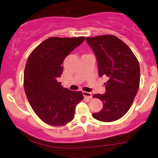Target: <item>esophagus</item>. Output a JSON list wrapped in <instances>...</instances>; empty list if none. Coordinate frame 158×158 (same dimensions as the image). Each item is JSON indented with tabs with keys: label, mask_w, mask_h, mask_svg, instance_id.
<instances>
[{
	"label": "esophagus",
	"mask_w": 158,
	"mask_h": 158,
	"mask_svg": "<svg viewBox=\"0 0 158 158\" xmlns=\"http://www.w3.org/2000/svg\"><path fill=\"white\" fill-rule=\"evenodd\" d=\"M83 94L84 97H86L88 98H92V92H83Z\"/></svg>",
	"instance_id": "1"
}]
</instances>
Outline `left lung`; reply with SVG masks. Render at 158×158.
Listing matches in <instances>:
<instances>
[{
    "instance_id": "obj_1",
    "label": "left lung",
    "mask_w": 158,
    "mask_h": 158,
    "mask_svg": "<svg viewBox=\"0 0 158 158\" xmlns=\"http://www.w3.org/2000/svg\"><path fill=\"white\" fill-rule=\"evenodd\" d=\"M86 40L97 57L98 75L108 78L104 83L106 93L93 95L103 106L92 117L100 121H115L129 111L138 91V60L130 48L114 35H99Z\"/></svg>"
}]
</instances>
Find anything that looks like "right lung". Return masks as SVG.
Returning a JSON list of instances; mask_svg holds the SVG:
<instances>
[{"mask_svg": "<svg viewBox=\"0 0 158 158\" xmlns=\"http://www.w3.org/2000/svg\"><path fill=\"white\" fill-rule=\"evenodd\" d=\"M80 38L52 37L31 52L24 70L23 87L29 104L44 123L61 127L71 122L82 92L70 91L57 81L64 59L84 40Z\"/></svg>", "mask_w": 158, "mask_h": 158, "instance_id": "1", "label": "right lung"}]
</instances>
